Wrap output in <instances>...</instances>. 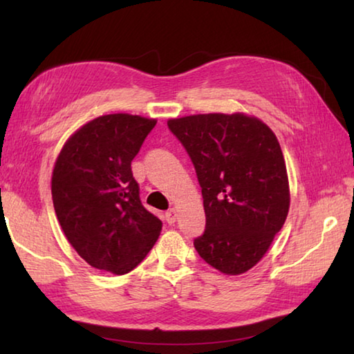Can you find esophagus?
<instances>
[{
    "mask_svg": "<svg viewBox=\"0 0 354 354\" xmlns=\"http://www.w3.org/2000/svg\"><path fill=\"white\" fill-rule=\"evenodd\" d=\"M164 218L169 225H175V221H176V211H175V209H170V211H167L165 215H164Z\"/></svg>",
    "mask_w": 354,
    "mask_h": 354,
    "instance_id": "obj_1",
    "label": "esophagus"
}]
</instances>
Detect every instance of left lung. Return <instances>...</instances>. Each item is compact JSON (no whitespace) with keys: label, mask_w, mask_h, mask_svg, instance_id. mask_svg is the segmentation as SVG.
Returning a JSON list of instances; mask_svg holds the SVG:
<instances>
[{"label":"left lung","mask_w":354,"mask_h":354,"mask_svg":"<svg viewBox=\"0 0 354 354\" xmlns=\"http://www.w3.org/2000/svg\"><path fill=\"white\" fill-rule=\"evenodd\" d=\"M198 178L206 230L194 241L209 266L241 274L267 253L289 212L284 156L273 131L243 113L169 120Z\"/></svg>","instance_id":"8db88e82"}]
</instances>
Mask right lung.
Instances as JSON below:
<instances>
[{
    "mask_svg": "<svg viewBox=\"0 0 354 354\" xmlns=\"http://www.w3.org/2000/svg\"><path fill=\"white\" fill-rule=\"evenodd\" d=\"M156 120L111 113L70 137L55 164L53 205L67 241L98 270L124 274L145 259L162 221L143 207L131 162Z\"/></svg>",
    "mask_w": 354,
    "mask_h": 354,
    "instance_id": "right-lung-1",
    "label": "right lung"
}]
</instances>
